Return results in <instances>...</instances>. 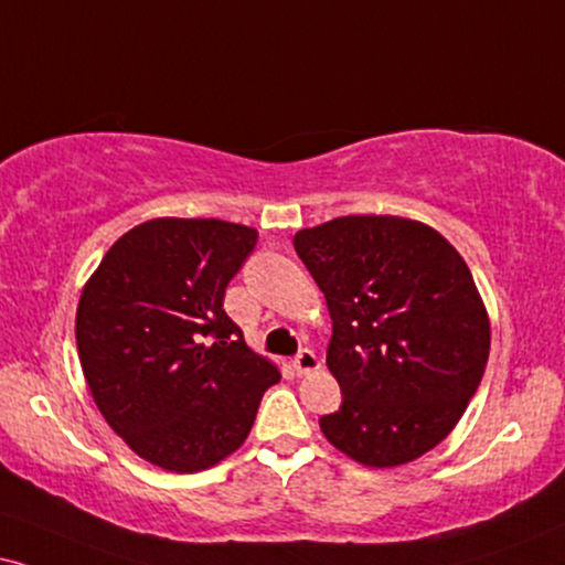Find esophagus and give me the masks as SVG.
I'll return each mask as SVG.
<instances>
[{"mask_svg": "<svg viewBox=\"0 0 565 565\" xmlns=\"http://www.w3.org/2000/svg\"><path fill=\"white\" fill-rule=\"evenodd\" d=\"M318 365H320V360L316 356V352H312V349H299L295 360H291V367L297 370V375L312 373V370H318Z\"/></svg>", "mask_w": 565, "mask_h": 565, "instance_id": "1", "label": "esophagus"}]
</instances>
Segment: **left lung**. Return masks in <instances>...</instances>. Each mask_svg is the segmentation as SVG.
Listing matches in <instances>:
<instances>
[{"label": "left lung", "mask_w": 565, "mask_h": 565, "mask_svg": "<svg viewBox=\"0 0 565 565\" xmlns=\"http://www.w3.org/2000/svg\"><path fill=\"white\" fill-rule=\"evenodd\" d=\"M333 320L339 412L320 430L365 467H398L454 430L482 381L490 323L451 242L419 221L341 216L295 234Z\"/></svg>", "instance_id": "1"}]
</instances>
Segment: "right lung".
I'll return each instance as SVG.
<instances>
[{"instance_id":"add662e5","label":"right lung","mask_w":565,"mask_h":565,"mask_svg":"<svg viewBox=\"0 0 565 565\" xmlns=\"http://www.w3.org/2000/svg\"><path fill=\"white\" fill-rule=\"evenodd\" d=\"M258 232L153 218L85 284L75 339L98 412L140 459L200 472L237 451L278 370L245 344L224 295Z\"/></svg>"}]
</instances>
